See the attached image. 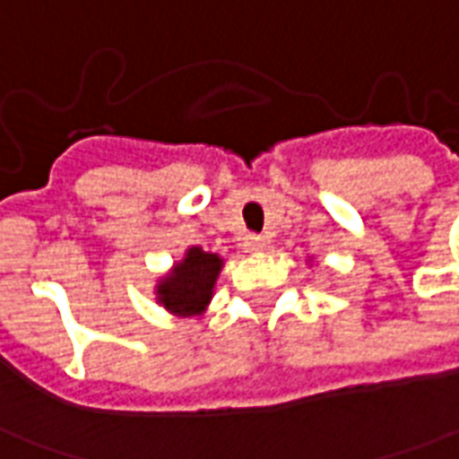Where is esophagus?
Here are the masks:
<instances>
[{
    "label": "esophagus",
    "instance_id": "1",
    "mask_svg": "<svg viewBox=\"0 0 459 459\" xmlns=\"http://www.w3.org/2000/svg\"><path fill=\"white\" fill-rule=\"evenodd\" d=\"M242 247H245V252H262L264 249V239L260 235H247L245 242H242Z\"/></svg>",
    "mask_w": 459,
    "mask_h": 459
}]
</instances>
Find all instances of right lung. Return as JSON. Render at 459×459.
I'll list each match as a JSON object with an SVG mask.
<instances>
[{
  "mask_svg": "<svg viewBox=\"0 0 459 459\" xmlns=\"http://www.w3.org/2000/svg\"><path fill=\"white\" fill-rule=\"evenodd\" d=\"M224 267V260L214 252L189 247L172 270L154 284V299L175 317H197L210 307L214 284Z\"/></svg>",
  "mask_w": 459,
  "mask_h": 459,
  "instance_id": "obj_1",
  "label": "right lung"
}]
</instances>
